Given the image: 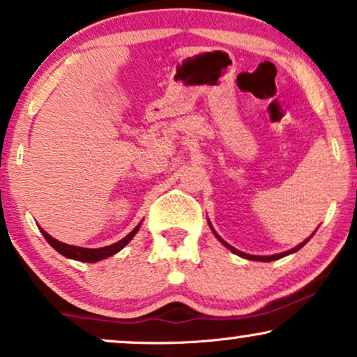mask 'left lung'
I'll use <instances>...</instances> for the list:
<instances>
[{"label":"left lung","mask_w":357,"mask_h":357,"mask_svg":"<svg viewBox=\"0 0 357 357\" xmlns=\"http://www.w3.org/2000/svg\"><path fill=\"white\" fill-rule=\"evenodd\" d=\"M211 229H212V225H211ZM212 232H214V229H212ZM214 234H215V232H214ZM215 237H218V238H219V241H220V242H222L225 247H229V249H231V250L234 252V254L241 255V257H243V259H249V260H260V261H272V260L282 259V257H285V255H288V254H293V252L300 250V249H301V247H303V245H305V243H306V242H308V241L301 242L298 247H295V249H291V250H288V252H283V254H277V255H270V257H259V255H249V254H243V252H238V250H236V249H234V247H231V245H229V243H225V242L222 241V238H220V237L218 236V234H215Z\"/></svg>","instance_id":"1"}]
</instances>
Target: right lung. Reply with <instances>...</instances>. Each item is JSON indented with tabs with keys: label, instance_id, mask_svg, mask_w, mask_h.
I'll return each instance as SVG.
<instances>
[{
	"label": "right lung",
	"instance_id": "add662e5",
	"mask_svg": "<svg viewBox=\"0 0 357 357\" xmlns=\"http://www.w3.org/2000/svg\"><path fill=\"white\" fill-rule=\"evenodd\" d=\"M138 229H139V224L133 229L132 232L128 234V236L121 238L120 242L114 243V245L102 247V249H84V247L67 245V243H62V242L56 241V238L49 236L46 231H43V229H40V232H43L44 238H46V241L51 243L52 249H56L59 254L67 257V259H74V260H79V261H90V264H92V261H98L102 259H107V257H110V255L116 254V252H120L126 245V243H128L135 237V234L138 232Z\"/></svg>",
	"mask_w": 357,
	"mask_h": 357
}]
</instances>
